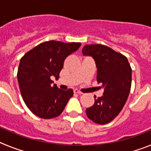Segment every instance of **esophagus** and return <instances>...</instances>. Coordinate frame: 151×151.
Listing matches in <instances>:
<instances>
[{"mask_svg":"<svg viewBox=\"0 0 151 151\" xmlns=\"http://www.w3.org/2000/svg\"><path fill=\"white\" fill-rule=\"evenodd\" d=\"M74 93H75V94H82V91H80L77 90V89H75V90H74Z\"/></svg>","mask_w":151,"mask_h":151,"instance_id":"34e87169","label":"esophagus"}]
</instances>
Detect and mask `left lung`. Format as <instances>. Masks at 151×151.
Masks as SVG:
<instances>
[{"mask_svg": "<svg viewBox=\"0 0 151 151\" xmlns=\"http://www.w3.org/2000/svg\"><path fill=\"white\" fill-rule=\"evenodd\" d=\"M84 55L91 56L97 68V82L104 89L103 96L86 109L87 116L97 124L109 123L122 110L132 85V68L127 57L103 45H87Z\"/></svg>", "mask_w": 151, "mask_h": 151, "instance_id": "1", "label": "left lung"}]
</instances>
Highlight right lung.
Wrapping results in <instances>:
<instances>
[{
    "label": "right lung",
    "instance_id": "1",
    "mask_svg": "<svg viewBox=\"0 0 151 151\" xmlns=\"http://www.w3.org/2000/svg\"><path fill=\"white\" fill-rule=\"evenodd\" d=\"M81 43L45 41L21 58L17 72L21 95L27 107L42 119L60 116L73 97V89L61 90L52 85L50 77L59 78L64 60L76 51Z\"/></svg>",
    "mask_w": 151,
    "mask_h": 151
}]
</instances>
